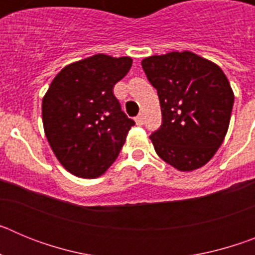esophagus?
Listing matches in <instances>:
<instances>
[{
	"instance_id": "esophagus-1",
	"label": "esophagus",
	"mask_w": 255,
	"mask_h": 255,
	"mask_svg": "<svg viewBox=\"0 0 255 255\" xmlns=\"http://www.w3.org/2000/svg\"><path fill=\"white\" fill-rule=\"evenodd\" d=\"M135 123H136V125H143V116L139 115V116L135 117Z\"/></svg>"
}]
</instances>
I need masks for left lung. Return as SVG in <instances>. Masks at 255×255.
Listing matches in <instances>:
<instances>
[{
	"label": "left lung",
	"mask_w": 255,
	"mask_h": 255,
	"mask_svg": "<svg viewBox=\"0 0 255 255\" xmlns=\"http://www.w3.org/2000/svg\"><path fill=\"white\" fill-rule=\"evenodd\" d=\"M157 89L162 125L149 136L155 153L179 171L202 167L229 130L234 92L215 62L193 52H170L141 61Z\"/></svg>",
	"instance_id": "obj_1"
}]
</instances>
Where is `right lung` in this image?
<instances>
[{"mask_svg":"<svg viewBox=\"0 0 255 255\" xmlns=\"http://www.w3.org/2000/svg\"><path fill=\"white\" fill-rule=\"evenodd\" d=\"M131 65V57L91 56L65 66L44 94V134L58 162L75 176L103 175L135 125L114 96Z\"/></svg>","mask_w":255,"mask_h":255,"instance_id":"right-lung-1","label":"right lung"}]
</instances>
